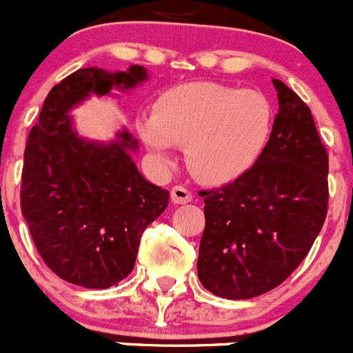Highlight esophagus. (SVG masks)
<instances>
[{"instance_id":"34e87169","label":"esophagus","mask_w":353,"mask_h":353,"mask_svg":"<svg viewBox=\"0 0 353 353\" xmlns=\"http://www.w3.org/2000/svg\"><path fill=\"white\" fill-rule=\"evenodd\" d=\"M192 199V192L183 185H174L171 189V201L176 205H183V203H189Z\"/></svg>"}]
</instances>
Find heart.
Wrapping results in <instances>:
<instances>
[{"label": "heart", "instance_id": "b5f03b06", "mask_svg": "<svg viewBox=\"0 0 353 353\" xmlns=\"http://www.w3.org/2000/svg\"><path fill=\"white\" fill-rule=\"evenodd\" d=\"M138 132L162 162L187 146V164L201 182L223 185L240 179L260 159L272 130V108L254 90L208 81L166 90L155 111L136 121Z\"/></svg>", "mask_w": 353, "mask_h": 353}]
</instances>
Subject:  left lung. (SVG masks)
Returning <instances> with one entry per match:
<instances>
[{"label": "left lung", "instance_id": "1", "mask_svg": "<svg viewBox=\"0 0 353 353\" xmlns=\"http://www.w3.org/2000/svg\"><path fill=\"white\" fill-rule=\"evenodd\" d=\"M279 113L254 166L232 183L199 191L205 232L198 277L217 297L252 299L286 281L307 256L329 203V155L311 109L272 79Z\"/></svg>", "mask_w": 353, "mask_h": 353}]
</instances>
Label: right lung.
I'll return each mask as SVG.
<instances>
[{
    "instance_id": "obj_1",
    "label": "right lung",
    "mask_w": 353,
    "mask_h": 353,
    "mask_svg": "<svg viewBox=\"0 0 353 353\" xmlns=\"http://www.w3.org/2000/svg\"><path fill=\"white\" fill-rule=\"evenodd\" d=\"M146 77L141 65L117 74L79 68L49 92L28 136L21 210L43 263L72 285L104 290L125 279L143 232L168 207L170 192L143 179L130 159L132 134L86 141L67 114L90 93L134 88Z\"/></svg>"
}]
</instances>
